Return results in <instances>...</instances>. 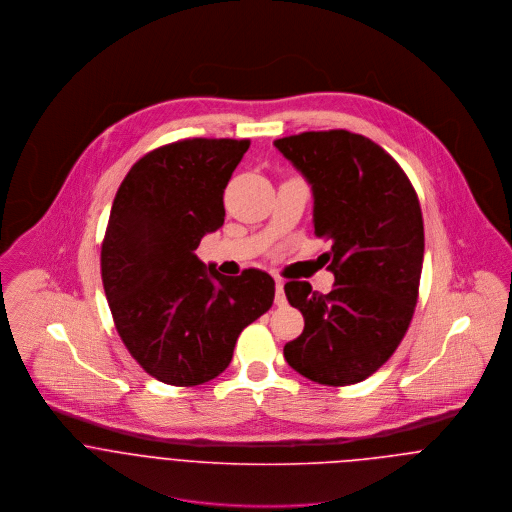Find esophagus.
I'll return each mask as SVG.
<instances>
[{
  "instance_id": "esophagus-1",
  "label": "esophagus",
  "mask_w": 512,
  "mask_h": 512,
  "mask_svg": "<svg viewBox=\"0 0 512 512\" xmlns=\"http://www.w3.org/2000/svg\"><path fill=\"white\" fill-rule=\"evenodd\" d=\"M286 303H288V299H286V293H284V280L276 278V305L284 307Z\"/></svg>"
}]
</instances>
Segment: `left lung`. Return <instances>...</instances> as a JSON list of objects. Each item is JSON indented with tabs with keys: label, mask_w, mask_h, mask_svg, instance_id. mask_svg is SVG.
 <instances>
[{
	"label": "left lung",
	"mask_w": 512,
	"mask_h": 512,
	"mask_svg": "<svg viewBox=\"0 0 512 512\" xmlns=\"http://www.w3.org/2000/svg\"><path fill=\"white\" fill-rule=\"evenodd\" d=\"M313 191L315 234L329 238L333 290L288 282L305 319L286 343L288 365L305 378L347 386L384 365L404 339L418 301L424 220L402 167L372 140L347 130L276 140Z\"/></svg>",
	"instance_id": "left-lung-1"
}]
</instances>
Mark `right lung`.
<instances>
[{
    "label": "right lung",
    "mask_w": 512,
    "mask_h": 512,
    "mask_svg": "<svg viewBox=\"0 0 512 512\" xmlns=\"http://www.w3.org/2000/svg\"><path fill=\"white\" fill-rule=\"evenodd\" d=\"M248 147L226 138L157 147L134 163L112 203L100 254L106 299L130 355L165 384L219 376L242 329L274 303L270 274L228 278L195 254L224 222L222 195Z\"/></svg>",
    "instance_id": "obj_1"
}]
</instances>
